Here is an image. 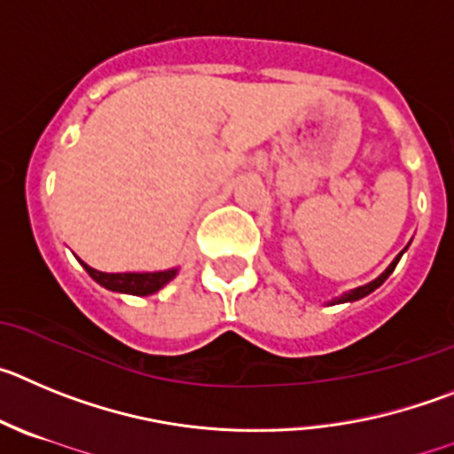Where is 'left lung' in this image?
<instances>
[{
	"label": "left lung",
	"instance_id": "1",
	"mask_svg": "<svg viewBox=\"0 0 454 454\" xmlns=\"http://www.w3.org/2000/svg\"><path fill=\"white\" fill-rule=\"evenodd\" d=\"M407 247H410V244H407ZM407 247L403 248V251H400L398 255L394 257V262H391L389 267L385 269V271L380 273V276L375 278V280H371V283L362 285V287L348 289V292H344V294H341V296H337V298H333V301H328V305H339V303H353V301H359V298H364V296H369L371 292H375V289H378L380 285L385 283L387 278L391 276V271H394V269H395V264H398V260H400V257H403V253L407 251Z\"/></svg>",
	"mask_w": 454,
	"mask_h": 454
}]
</instances>
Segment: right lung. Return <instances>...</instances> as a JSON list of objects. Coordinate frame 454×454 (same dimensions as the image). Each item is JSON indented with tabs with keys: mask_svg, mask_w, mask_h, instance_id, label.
<instances>
[{
	"mask_svg": "<svg viewBox=\"0 0 454 454\" xmlns=\"http://www.w3.org/2000/svg\"><path fill=\"white\" fill-rule=\"evenodd\" d=\"M81 262V260H79ZM81 267L90 273V278L99 283L101 287L110 289V292L117 294H133V296H151L156 294L158 289L165 287L169 280H174L178 273V269H167V271H146V273H106L97 271V269L88 267L85 262H81Z\"/></svg>",
	"mask_w": 454,
	"mask_h": 454,
	"instance_id": "right-lung-1",
	"label": "right lung"
}]
</instances>
